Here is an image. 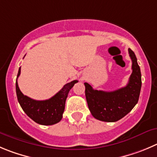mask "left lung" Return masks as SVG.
I'll return each mask as SVG.
<instances>
[{"instance_id": "left-lung-1", "label": "left lung", "mask_w": 157, "mask_h": 157, "mask_svg": "<svg viewBox=\"0 0 157 157\" xmlns=\"http://www.w3.org/2000/svg\"><path fill=\"white\" fill-rule=\"evenodd\" d=\"M128 53L132 62V73L125 87L108 92L94 90L89 83H84L87 105L96 119L108 122L118 121L138 102L142 86L141 71L134 52L128 49Z\"/></svg>"}]
</instances>
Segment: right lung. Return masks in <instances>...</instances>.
<instances>
[{
	"label": "right lung",
	"instance_id": "1",
	"mask_svg": "<svg viewBox=\"0 0 157 157\" xmlns=\"http://www.w3.org/2000/svg\"><path fill=\"white\" fill-rule=\"evenodd\" d=\"M21 74V67L17 73V77ZM16 80V94L17 101L26 115L38 124L52 125L56 124L63 118L65 103L68 93L78 80H73L63 86L62 89L48 100L36 101L21 93Z\"/></svg>",
	"mask_w": 157,
	"mask_h": 157
}]
</instances>
